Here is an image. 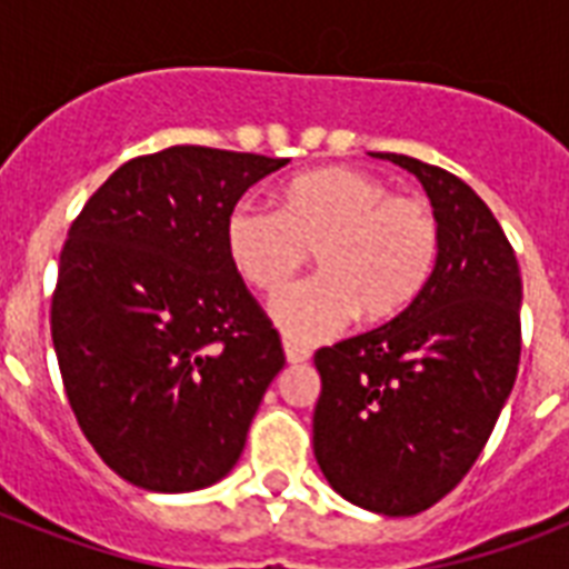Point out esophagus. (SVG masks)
<instances>
[{
  "instance_id": "obj_1",
  "label": "esophagus",
  "mask_w": 569,
  "mask_h": 569,
  "mask_svg": "<svg viewBox=\"0 0 569 569\" xmlns=\"http://www.w3.org/2000/svg\"><path fill=\"white\" fill-rule=\"evenodd\" d=\"M283 351H286V360H289L292 366L307 363V360H310V351L301 346H295V342H283Z\"/></svg>"
}]
</instances>
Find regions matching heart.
<instances>
[{"label":"heart","mask_w":569,"mask_h":569,"mask_svg":"<svg viewBox=\"0 0 569 569\" xmlns=\"http://www.w3.org/2000/svg\"><path fill=\"white\" fill-rule=\"evenodd\" d=\"M232 268L274 295L317 250L320 274L271 301V319L295 342H321L360 316L387 321L428 286L440 257V221L419 194H392L357 168H321L280 189L277 209L241 200L223 221Z\"/></svg>","instance_id":"b5f03b06"}]
</instances>
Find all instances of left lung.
<instances>
[{
  "instance_id": "8db88e82",
  "label": "left lung",
  "mask_w": 569,
  "mask_h": 569,
  "mask_svg": "<svg viewBox=\"0 0 569 569\" xmlns=\"http://www.w3.org/2000/svg\"><path fill=\"white\" fill-rule=\"evenodd\" d=\"M440 221L422 295L392 321L316 351L312 451L330 487L387 517L437 505L463 481L520 366L522 280L493 212L467 182L398 153Z\"/></svg>"
}]
</instances>
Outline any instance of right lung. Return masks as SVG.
I'll return each instance as SVG.
<instances>
[{"instance_id":"obj_1","label":"right lung","mask_w":569,"mask_h":569,"mask_svg":"<svg viewBox=\"0 0 569 569\" xmlns=\"http://www.w3.org/2000/svg\"><path fill=\"white\" fill-rule=\"evenodd\" d=\"M286 162L194 144L138 156L67 230L49 310L58 369L82 433L129 485L200 490L244 449L286 355L223 221Z\"/></svg>"}]
</instances>
